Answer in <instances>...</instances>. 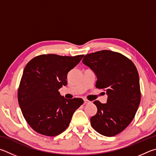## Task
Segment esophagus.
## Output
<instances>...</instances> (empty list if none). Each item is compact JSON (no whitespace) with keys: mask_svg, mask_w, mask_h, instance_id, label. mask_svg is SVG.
Masks as SVG:
<instances>
[{"mask_svg":"<svg viewBox=\"0 0 156 156\" xmlns=\"http://www.w3.org/2000/svg\"><path fill=\"white\" fill-rule=\"evenodd\" d=\"M83 101H84V103H86V104H88V103H90V101H88V99H84Z\"/></svg>","mask_w":156,"mask_h":156,"instance_id":"esophagus-1","label":"esophagus"}]
</instances>
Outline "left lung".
Returning a JSON list of instances; mask_svg holds the SVG:
<instances>
[{
    "mask_svg": "<svg viewBox=\"0 0 156 156\" xmlns=\"http://www.w3.org/2000/svg\"><path fill=\"white\" fill-rule=\"evenodd\" d=\"M83 64L97 75L96 88L104 89L107 103L94 101L97 112L92 127L105 136H114L132 121L140 102V81L133 63L117 52L103 50L86 55Z\"/></svg>",
    "mask_w": 156,
    "mask_h": 156,
    "instance_id": "obj_1",
    "label": "left lung"
}]
</instances>
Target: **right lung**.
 Wrapping results in <instances>:
<instances>
[{
	"instance_id": "add662e5",
	"label": "right lung",
	"mask_w": 156,
	"mask_h": 156,
	"mask_svg": "<svg viewBox=\"0 0 156 156\" xmlns=\"http://www.w3.org/2000/svg\"><path fill=\"white\" fill-rule=\"evenodd\" d=\"M83 57L40 55L26 65L18 100L24 118L36 132L47 136L59 135L66 130L74 112L83 103L80 98L65 99L58 91L67 85L68 73Z\"/></svg>"
}]
</instances>
